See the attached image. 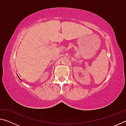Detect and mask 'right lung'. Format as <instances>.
I'll use <instances>...</instances> for the list:
<instances>
[{
  "mask_svg": "<svg viewBox=\"0 0 126 126\" xmlns=\"http://www.w3.org/2000/svg\"><path fill=\"white\" fill-rule=\"evenodd\" d=\"M19 79H20V78H19Z\"/></svg>",
  "mask_w": 126,
  "mask_h": 126,
  "instance_id": "1",
  "label": "right lung"
}]
</instances>
